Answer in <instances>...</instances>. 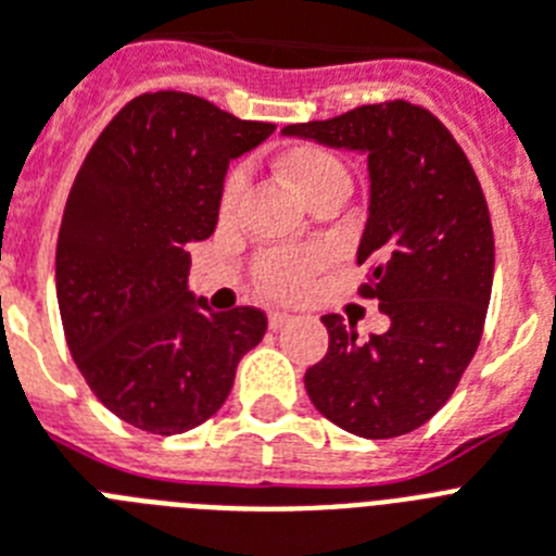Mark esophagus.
Masks as SVG:
<instances>
[{
	"mask_svg": "<svg viewBox=\"0 0 556 556\" xmlns=\"http://www.w3.org/2000/svg\"><path fill=\"white\" fill-rule=\"evenodd\" d=\"M289 320H292L289 312H278V309L269 312V329H281L283 324H289Z\"/></svg>",
	"mask_w": 556,
	"mask_h": 556,
	"instance_id": "1",
	"label": "esophagus"
}]
</instances>
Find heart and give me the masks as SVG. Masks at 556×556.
<instances>
[{"instance_id": "b5f03b06", "label": "heart", "mask_w": 556, "mask_h": 556, "mask_svg": "<svg viewBox=\"0 0 556 556\" xmlns=\"http://www.w3.org/2000/svg\"><path fill=\"white\" fill-rule=\"evenodd\" d=\"M283 178L295 187L298 195L312 204V201L329 190H350V169L343 167L329 150L315 144L289 147L278 159ZM247 173L241 167L232 169L224 178L222 187V215L236 213L238 201L244 195ZM329 261V252L320 247H301V250H273L261 255L255 264V278L269 295L295 298L301 295L309 283V278Z\"/></svg>"}]
</instances>
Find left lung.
I'll return each mask as SVG.
<instances>
[{
  "label": "left lung",
  "mask_w": 556,
  "mask_h": 556,
  "mask_svg": "<svg viewBox=\"0 0 556 556\" xmlns=\"http://www.w3.org/2000/svg\"><path fill=\"white\" fill-rule=\"evenodd\" d=\"M281 132L366 155L361 292L389 318L387 332L357 341L341 315H324L329 350L306 369V394L357 438L415 432L452 397L483 334L494 236L480 181L452 132L409 102L364 104Z\"/></svg>",
  "instance_id": "left-lung-1"
}]
</instances>
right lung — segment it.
<instances>
[{"label":"right lung","instance_id":"right-lung-1","mask_svg":"<svg viewBox=\"0 0 556 556\" xmlns=\"http://www.w3.org/2000/svg\"><path fill=\"white\" fill-rule=\"evenodd\" d=\"M273 130L159 90L124 104L90 147L59 227L56 298L73 361L124 424L201 426L267 332L261 309L213 312L192 295L187 247L213 236L229 162Z\"/></svg>","mask_w":556,"mask_h":556}]
</instances>
